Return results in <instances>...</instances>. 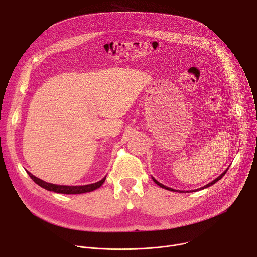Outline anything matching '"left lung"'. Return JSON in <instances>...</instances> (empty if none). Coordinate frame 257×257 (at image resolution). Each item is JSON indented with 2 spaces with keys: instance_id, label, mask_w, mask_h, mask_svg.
<instances>
[{
  "instance_id": "8db88e82",
  "label": "left lung",
  "mask_w": 257,
  "mask_h": 257,
  "mask_svg": "<svg viewBox=\"0 0 257 257\" xmlns=\"http://www.w3.org/2000/svg\"><path fill=\"white\" fill-rule=\"evenodd\" d=\"M229 169V168H228ZM228 169L223 173V174H221V175H219L216 179H214L212 182H210V183H208V184L207 185H205L204 187H201V188H199V189H196V190H193V191H198V190H201V189H204V188H207V187H209V186H211V185H213L214 184V183H216L218 180H221L224 176H225V174L227 173V171H228ZM153 178V180H154V182L156 183V184H158L160 187H162V188H165V189H167V190H170V191H178V190H175V189H172V188H170V187H167V186H165V185H163L162 184V183H160V182H158L154 177H152ZM179 192H184V191H179ZM188 192V191H187Z\"/></svg>"
}]
</instances>
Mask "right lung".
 <instances>
[{
  "mask_svg": "<svg viewBox=\"0 0 257 257\" xmlns=\"http://www.w3.org/2000/svg\"><path fill=\"white\" fill-rule=\"evenodd\" d=\"M27 174L29 177L36 183V184L40 185L41 187L45 188L46 190L53 191L56 193H62V194H81V193H86V192H91L97 188H99L105 180V177L102 178L100 181L93 183V184H88V185H83V186H65V185H56L52 184V183H47L39 178H36L33 176L31 173L27 171Z\"/></svg>",
  "mask_w": 257,
  "mask_h": 257,
  "instance_id": "obj_1",
  "label": "right lung"
}]
</instances>
